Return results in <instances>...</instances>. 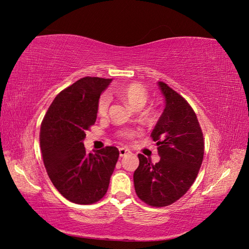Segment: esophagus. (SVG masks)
Listing matches in <instances>:
<instances>
[{"label": "esophagus", "instance_id": "esophagus-1", "mask_svg": "<svg viewBox=\"0 0 249 249\" xmlns=\"http://www.w3.org/2000/svg\"><path fill=\"white\" fill-rule=\"evenodd\" d=\"M131 154V150L129 148H125V147H120L119 148V156L120 157H124L126 155H130Z\"/></svg>", "mask_w": 249, "mask_h": 249}]
</instances>
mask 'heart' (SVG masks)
I'll list each match as a JSON object with an SVG mask.
<instances>
[{"label":"heart","instance_id":"b5f03b06","mask_svg":"<svg viewBox=\"0 0 249 249\" xmlns=\"http://www.w3.org/2000/svg\"><path fill=\"white\" fill-rule=\"evenodd\" d=\"M114 94H116L120 99L124 100L129 106L133 109H141L147 102L148 93L145 87L141 85L140 83H130V84L118 86L114 89ZM110 106V96L108 94H103L99 103H97V114L104 117L107 115ZM135 135L134 131L125 130L120 132V136L124 138H131Z\"/></svg>","mask_w":249,"mask_h":249}]
</instances>
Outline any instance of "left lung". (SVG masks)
<instances>
[{
    "label": "left lung",
    "instance_id": "obj_1",
    "mask_svg": "<svg viewBox=\"0 0 249 249\" xmlns=\"http://www.w3.org/2000/svg\"><path fill=\"white\" fill-rule=\"evenodd\" d=\"M165 109L150 134L160 161L152 164L139 154L134 172L138 197L152 207L171 205L189 190L203 159V136L196 115L183 96L163 82H158Z\"/></svg>",
    "mask_w": 249,
    "mask_h": 249
}]
</instances>
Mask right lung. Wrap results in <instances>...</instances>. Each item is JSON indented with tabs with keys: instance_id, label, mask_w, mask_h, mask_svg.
Instances as JSON below:
<instances>
[{
	"instance_id": "right-lung-1",
	"label": "right lung",
	"mask_w": 249,
	"mask_h": 249,
	"mask_svg": "<svg viewBox=\"0 0 249 249\" xmlns=\"http://www.w3.org/2000/svg\"><path fill=\"white\" fill-rule=\"evenodd\" d=\"M111 82L80 79L55 97L41 124L40 148L49 178L66 199L79 205L104 197L119 157L115 146L87 154L83 143L96 120L100 96Z\"/></svg>"
}]
</instances>
